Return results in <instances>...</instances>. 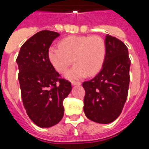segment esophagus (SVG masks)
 I'll list each match as a JSON object with an SVG mask.
<instances>
[{"label":"esophagus","mask_w":149,"mask_h":149,"mask_svg":"<svg viewBox=\"0 0 149 149\" xmlns=\"http://www.w3.org/2000/svg\"><path fill=\"white\" fill-rule=\"evenodd\" d=\"M72 84L73 86H80L81 84V82H77V81H72Z\"/></svg>","instance_id":"obj_1"}]
</instances>
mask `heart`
I'll return each instance as SVG.
<instances>
[{
	"label": "heart",
	"mask_w": 149,
	"mask_h": 149,
	"mask_svg": "<svg viewBox=\"0 0 149 149\" xmlns=\"http://www.w3.org/2000/svg\"><path fill=\"white\" fill-rule=\"evenodd\" d=\"M59 46L48 49V60L59 73H65L72 61L75 63L65 74L69 80L83 78L87 74L94 75L103 66L106 46L99 36H71L60 41Z\"/></svg>",
	"instance_id": "heart-1"
}]
</instances>
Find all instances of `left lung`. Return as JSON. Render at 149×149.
I'll return each instance as SVG.
<instances>
[{
	"label": "left lung",
	"instance_id": "1",
	"mask_svg": "<svg viewBox=\"0 0 149 149\" xmlns=\"http://www.w3.org/2000/svg\"><path fill=\"white\" fill-rule=\"evenodd\" d=\"M106 56L99 73L83 83L86 94L84 111L88 119L100 124L113 122L122 113L130 82L128 49L110 35L105 38Z\"/></svg>",
	"mask_w": 149,
	"mask_h": 149
}]
</instances>
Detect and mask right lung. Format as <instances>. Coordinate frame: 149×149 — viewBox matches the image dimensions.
Returning a JSON list of instances; mask_svg holds the SVG:
<instances>
[{"mask_svg":"<svg viewBox=\"0 0 149 149\" xmlns=\"http://www.w3.org/2000/svg\"><path fill=\"white\" fill-rule=\"evenodd\" d=\"M59 36L50 30L38 32L24 43L16 59L24 107L40 127L60 122L64 114L63 100L72 91L71 83L59 78L48 57L50 46Z\"/></svg>","mask_w":149,"mask_h":149,"instance_id":"1","label":"right lung"}]
</instances>
